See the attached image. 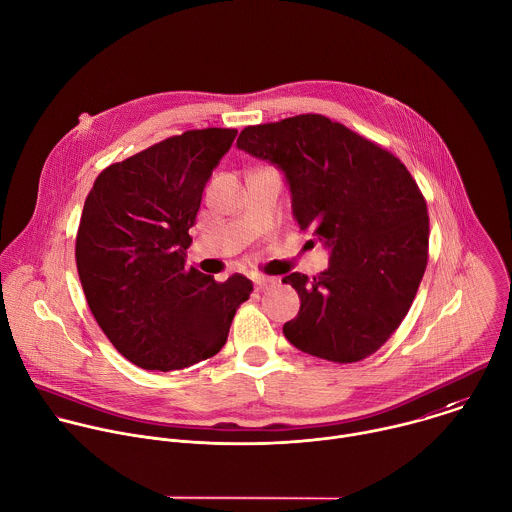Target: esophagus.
<instances>
[{"label":"esophagus","mask_w":512,"mask_h":512,"mask_svg":"<svg viewBox=\"0 0 512 512\" xmlns=\"http://www.w3.org/2000/svg\"><path fill=\"white\" fill-rule=\"evenodd\" d=\"M253 283H255V287H257L259 291H267V289H271V287L277 285V279H275V277L257 275V277H253Z\"/></svg>","instance_id":"1"}]
</instances>
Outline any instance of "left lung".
Listing matches in <instances>:
<instances>
[{"label":"left lung","mask_w":512,"mask_h":512,"mask_svg":"<svg viewBox=\"0 0 512 512\" xmlns=\"http://www.w3.org/2000/svg\"><path fill=\"white\" fill-rule=\"evenodd\" d=\"M237 146L281 170L299 229L329 251L313 279L283 277L301 299L285 337L329 362L372 356L406 317L428 261L426 201L408 168L321 114L247 126Z\"/></svg>","instance_id":"1"}]
</instances>
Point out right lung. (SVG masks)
<instances>
[{
	"instance_id": "obj_1",
	"label": "right lung",
	"mask_w": 512,
	"mask_h": 512,
	"mask_svg": "<svg viewBox=\"0 0 512 512\" xmlns=\"http://www.w3.org/2000/svg\"><path fill=\"white\" fill-rule=\"evenodd\" d=\"M237 130L170 136L98 175L76 237L86 301L112 346L142 370H183L219 354L253 283L187 267L203 191Z\"/></svg>"
}]
</instances>
